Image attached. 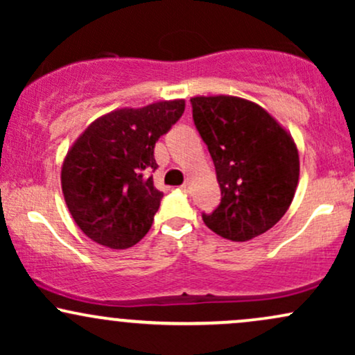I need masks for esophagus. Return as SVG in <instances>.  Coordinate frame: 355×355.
<instances>
[{"label": "esophagus", "instance_id": "34e87169", "mask_svg": "<svg viewBox=\"0 0 355 355\" xmlns=\"http://www.w3.org/2000/svg\"><path fill=\"white\" fill-rule=\"evenodd\" d=\"M180 189H182L183 193H187V195H189L190 191H191V189H190V183H189V182H185V183H183V185L180 187Z\"/></svg>", "mask_w": 355, "mask_h": 355}]
</instances>
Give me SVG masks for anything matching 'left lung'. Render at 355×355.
I'll return each instance as SVG.
<instances>
[{
    "label": "left lung",
    "mask_w": 355,
    "mask_h": 355,
    "mask_svg": "<svg viewBox=\"0 0 355 355\" xmlns=\"http://www.w3.org/2000/svg\"><path fill=\"white\" fill-rule=\"evenodd\" d=\"M190 103L222 190L217 209L202 214L205 225L232 242L272 229L291 207L299 182L294 140L252 101L197 96Z\"/></svg>",
    "instance_id": "1"
}]
</instances>
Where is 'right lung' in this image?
<instances>
[{
    "label": "right lung",
    "instance_id": "add662e5",
    "mask_svg": "<svg viewBox=\"0 0 355 355\" xmlns=\"http://www.w3.org/2000/svg\"><path fill=\"white\" fill-rule=\"evenodd\" d=\"M183 110V100L116 110L93 121L71 146L61 189L76 225L93 242L128 248L150 230L164 197L153 185L155 144Z\"/></svg>",
    "mask_w": 355,
    "mask_h": 355
}]
</instances>
